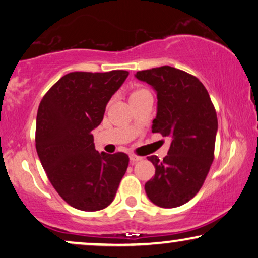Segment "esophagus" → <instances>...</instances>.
I'll return each mask as SVG.
<instances>
[{
	"mask_svg": "<svg viewBox=\"0 0 258 258\" xmlns=\"http://www.w3.org/2000/svg\"><path fill=\"white\" fill-rule=\"evenodd\" d=\"M130 159H131V163L132 164H135V163H137V161L142 160V157L136 156V154H130Z\"/></svg>",
	"mask_w": 258,
	"mask_h": 258,
	"instance_id": "34e87169",
	"label": "esophagus"
}]
</instances>
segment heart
Returning <instances> with one entry per match:
<instances>
[{
	"mask_svg": "<svg viewBox=\"0 0 258 258\" xmlns=\"http://www.w3.org/2000/svg\"><path fill=\"white\" fill-rule=\"evenodd\" d=\"M147 89H145V88H138V89H135V91H132L131 92V94H130V100H133V99H136V98H139L140 95H143V94H145V93H147Z\"/></svg>",
	"mask_w": 258,
	"mask_h": 258,
	"instance_id": "1",
	"label": "heart"
}]
</instances>
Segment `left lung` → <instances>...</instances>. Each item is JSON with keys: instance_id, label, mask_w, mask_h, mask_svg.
I'll list each match as a JSON object with an SVG mask.
<instances>
[{"instance_id": "left-lung-1", "label": "left lung", "mask_w": 258, "mask_h": 258, "mask_svg": "<svg viewBox=\"0 0 258 258\" xmlns=\"http://www.w3.org/2000/svg\"><path fill=\"white\" fill-rule=\"evenodd\" d=\"M136 78L157 92L152 132L172 138L163 160L147 157L156 173L145 184L146 195L160 208L180 207L198 194L214 161L218 128L215 106L195 75L174 67L139 71Z\"/></svg>"}]
</instances>
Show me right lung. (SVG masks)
Returning a JSON list of instances; mask_svg holds the SVG:
<instances>
[{
  "instance_id": "add662e5",
  "label": "right lung",
  "mask_w": 258,
  "mask_h": 258,
  "mask_svg": "<svg viewBox=\"0 0 258 258\" xmlns=\"http://www.w3.org/2000/svg\"><path fill=\"white\" fill-rule=\"evenodd\" d=\"M127 75V71L72 72L51 86L39 105L37 156L60 197L78 210L107 208L128 166L126 153H99L92 135Z\"/></svg>"
}]
</instances>
